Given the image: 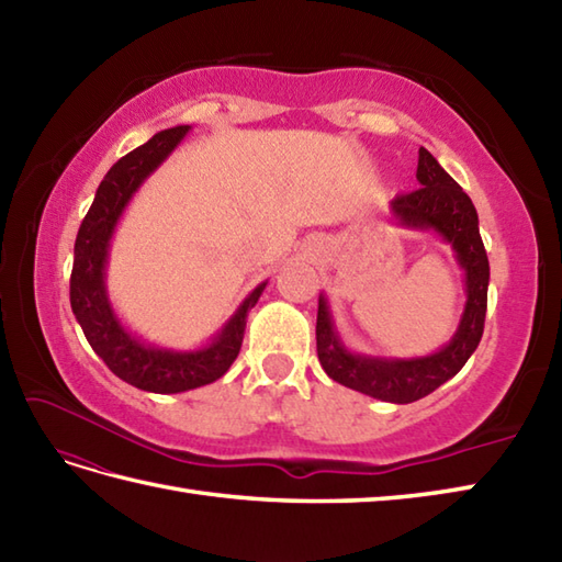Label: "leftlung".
<instances>
[{"mask_svg":"<svg viewBox=\"0 0 562 562\" xmlns=\"http://www.w3.org/2000/svg\"><path fill=\"white\" fill-rule=\"evenodd\" d=\"M415 178L420 188L391 200V217L405 229L435 232L453 248L465 284L463 314L453 338L445 348L425 357L357 355L340 340L326 294L318 296L316 352L324 372L342 386L386 403L420 401L457 376L479 348L487 308L491 266L471 198L425 147H420L417 157Z\"/></svg>","mask_w":562,"mask_h":562,"instance_id":"8db88e82","label":"left lung"}]
</instances>
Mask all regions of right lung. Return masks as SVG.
<instances>
[{
  "mask_svg": "<svg viewBox=\"0 0 562 562\" xmlns=\"http://www.w3.org/2000/svg\"><path fill=\"white\" fill-rule=\"evenodd\" d=\"M190 125L161 130L145 145L117 159L101 181L97 198L83 217L75 241V266L69 278V302L89 345L115 376L130 386L151 393H181L212 384L224 376L244 342L248 312L260 300L268 282H260L238 304L234 316L205 348H157L130 333L113 312L105 290V266L117 222L139 186L181 145Z\"/></svg>",
  "mask_w": 562,
  "mask_h": 562,
  "instance_id": "add662e5",
  "label": "right lung"
}]
</instances>
